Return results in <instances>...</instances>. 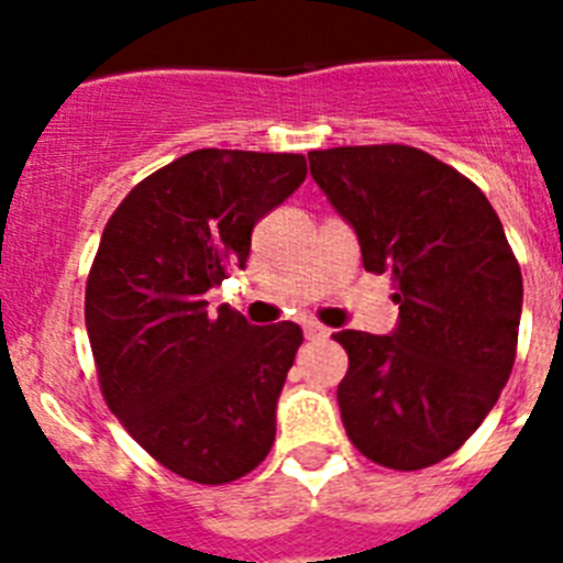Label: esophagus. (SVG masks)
<instances>
[{
  "label": "esophagus",
  "instance_id": "esophagus-1",
  "mask_svg": "<svg viewBox=\"0 0 563 563\" xmlns=\"http://www.w3.org/2000/svg\"><path fill=\"white\" fill-rule=\"evenodd\" d=\"M305 335L307 338H327L330 335V330L318 324V321H305Z\"/></svg>",
  "mask_w": 563,
  "mask_h": 563
}]
</instances>
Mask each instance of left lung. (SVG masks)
<instances>
[{
	"mask_svg": "<svg viewBox=\"0 0 563 563\" xmlns=\"http://www.w3.org/2000/svg\"><path fill=\"white\" fill-rule=\"evenodd\" d=\"M310 174L357 233L363 267L391 273V335L343 330V429L366 460L420 471L454 454L514 372L521 267L479 186L402 143L310 152Z\"/></svg>",
	"mask_w": 563,
	"mask_h": 563,
	"instance_id": "obj_1",
	"label": "left lung"
}]
</instances>
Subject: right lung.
Listing matches in <instances>:
<instances>
[{"label":"right lung","instance_id":"obj_1","mask_svg":"<svg viewBox=\"0 0 563 563\" xmlns=\"http://www.w3.org/2000/svg\"><path fill=\"white\" fill-rule=\"evenodd\" d=\"M305 177V154L197 148L137 183L103 228L84 296L101 395L183 479L225 485L271 454L305 332L211 312L206 290L245 267L253 225Z\"/></svg>","mask_w":563,"mask_h":563}]
</instances>
